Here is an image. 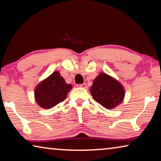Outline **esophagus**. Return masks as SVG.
<instances>
[{"label":"esophagus","instance_id":"1","mask_svg":"<svg viewBox=\"0 0 161 161\" xmlns=\"http://www.w3.org/2000/svg\"><path fill=\"white\" fill-rule=\"evenodd\" d=\"M80 86H81V87H82V88H86V83H83V84H80V85H79Z\"/></svg>","mask_w":161,"mask_h":161}]
</instances>
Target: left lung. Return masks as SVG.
<instances>
[{
	"label": "left lung",
	"mask_w": 161,
	"mask_h": 161,
	"mask_svg": "<svg viewBox=\"0 0 161 161\" xmlns=\"http://www.w3.org/2000/svg\"><path fill=\"white\" fill-rule=\"evenodd\" d=\"M90 93L97 103L107 109L119 105L123 101L125 95L121 84L105 73H100L94 79Z\"/></svg>",
	"instance_id": "8db88e82"
}]
</instances>
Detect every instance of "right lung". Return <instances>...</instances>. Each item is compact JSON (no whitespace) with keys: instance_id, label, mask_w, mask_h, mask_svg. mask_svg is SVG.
<instances>
[{"instance_id":"add662e5","label":"right lung","mask_w":161,"mask_h":161,"mask_svg":"<svg viewBox=\"0 0 161 161\" xmlns=\"http://www.w3.org/2000/svg\"><path fill=\"white\" fill-rule=\"evenodd\" d=\"M72 85L68 84L59 72H54L38 84L35 91L37 103L44 108H50L66 99Z\"/></svg>"}]
</instances>
